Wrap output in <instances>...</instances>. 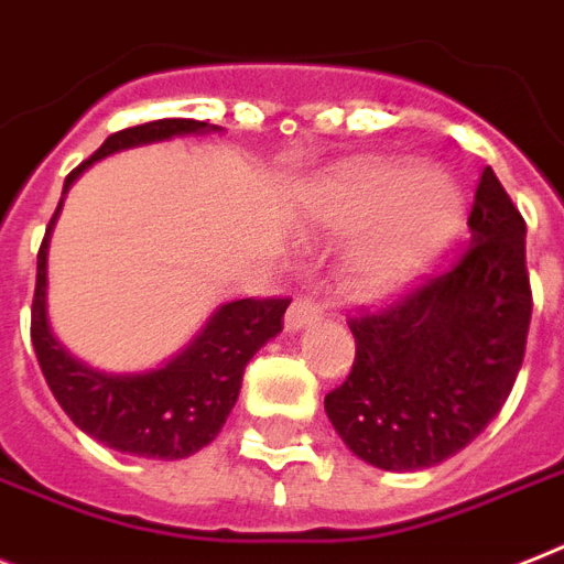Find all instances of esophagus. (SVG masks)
Masks as SVG:
<instances>
[{"mask_svg":"<svg viewBox=\"0 0 564 564\" xmlns=\"http://www.w3.org/2000/svg\"><path fill=\"white\" fill-rule=\"evenodd\" d=\"M319 316H323L319 302L311 300V296H296L285 314V332H302V328H308L311 323H316Z\"/></svg>","mask_w":564,"mask_h":564,"instance_id":"esophagus-1","label":"esophagus"}]
</instances>
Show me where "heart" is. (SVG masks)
Here are the masks:
<instances>
[{
	"instance_id": "obj_1",
	"label": "heart",
	"mask_w": 564,
	"mask_h": 564,
	"mask_svg": "<svg viewBox=\"0 0 564 564\" xmlns=\"http://www.w3.org/2000/svg\"><path fill=\"white\" fill-rule=\"evenodd\" d=\"M305 218L325 232H360L346 259L362 300L398 296L446 248L460 221L455 184L409 161H357L316 187Z\"/></svg>"
}]
</instances>
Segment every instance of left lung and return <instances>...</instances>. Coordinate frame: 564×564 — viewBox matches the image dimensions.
Returning a JSON list of instances; mask_svg holds the SVG:
<instances>
[{"label": "left lung", "instance_id": "8db88e82", "mask_svg": "<svg viewBox=\"0 0 564 564\" xmlns=\"http://www.w3.org/2000/svg\"><path fill=\"white\" fill-rule=\"evenodd\" d=\"M469 245L446 273L377 314L348 319L357 355L325 394L343 444L371 467L415 473L460 453L499 415L528 346L524 218L487 166Z\"/></svg>", "mask_w": 564, "mask_h": 564}]
</instances>
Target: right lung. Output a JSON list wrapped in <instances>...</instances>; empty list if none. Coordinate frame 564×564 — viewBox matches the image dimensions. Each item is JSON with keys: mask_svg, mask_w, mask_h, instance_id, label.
<instances>
[{"mask_svg": "<svg viewBox=\"0 0 564 564\" xmlns=\"http://www.w3.org/2000/svg\"><path fill=\"white\" fill-rule=\"evenodd\" d=\"M218 132L204 120L166 118L132 126L109 134L95 155L65 178L63 195L86 166L115 152L147 143ZM63 202L51 218L36 253V288L31 305V343L63 412L100 444L138 458L178 460L195 455L216 438L236 406L241 375L250 357L282 332V316L291 300H236L227 302L195 334L184 351L164 366L134 375H111L91 369L59 346L48 325V236Z\"/></svg>", "mask_w": 564, "mask_h": 564, "instance_id": "right-lung-1", "label": "right lung"}]
</instances>
